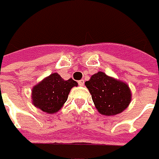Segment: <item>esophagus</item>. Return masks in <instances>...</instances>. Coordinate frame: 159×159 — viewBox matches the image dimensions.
Listing matches in <instances>:
<instances>
[{"instance_id":"1","label":"esophagus","mask_w":159,"mask_h":159,"mask_svg":"<svg viewBox=\"0 0 159 159\" xmlns=\"http://www.w3.org/2000/svg\"><path fill=\"white\" fill-rule=\"evenodd\" d=\"M78 82H79V85L80 86H84V80H79Z\"/></svg>"}]
</instances>
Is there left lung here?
I'll return each instance as SVG.
<instances>
[{"mask_svg":"<svg viewBox=\"0 0 159 159\" xmlns=\"http://www.w3.org/2000/svg\"><path fill=\"white\" fill-rule=\"evenodd\" d=\"M85 85L101 115L115 116L130 104L132 94L129 85L102 71L93 74Z\"/></svg>","mask_w":159,"mask_h":159,"instance_id":"8db88e82","label":"left lung"}]
</instances>
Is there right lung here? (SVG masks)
Masks as SVG:
<instances>
[{"instance_id": "right-lung-1", "label": "right lung", "mask_w": 159, "mask_h": 159, "mask_svg": "<svg viewBox=\"0 0 159 159\" xmlns=\"http://www.w3.org/2000/svg\"><path fill=\"white\" fill-rule=\"evenodd\" d=\"M75 86L78 83L72 79L65 80L60 74L54 72L32 88L31 102L43 112L54 114L62 108Z\"/></svg>"}]
</instances>
